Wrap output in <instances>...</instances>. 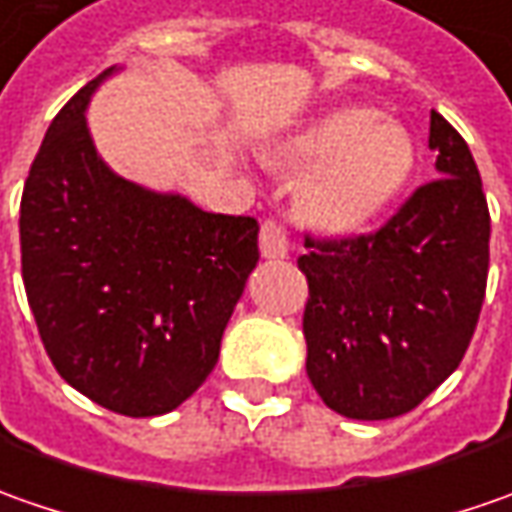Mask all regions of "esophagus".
Masks as SVG:
<instances>
[{
	"instance_id": "34e87169",
	"label": "esophagus",
	"mask_w": 512,
	"mask_h": 512,
	"mask_svg": "<svg viewBox=\"0 0 512 512\" xmlns=\"http://www.w3.org/2000/svg\"><path fill=\"white\" fill-rule=\"evenodd\" d=\"M260 255L266 260H283L289 257V229L286 223L269 218L260 226Z\"/></svg>"
}]
</instances>
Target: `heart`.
Returning <instances> with one entry per match:
<instances>
[{"label": "heart", "mask_w": 512, "mask_h": 512, "mask_svg": "<svg viewBox=\"0 0 512 512\" xmlns=\"http://www.w3.org/2000/svg\"><path fill=\"white\" fill-rule=\"evenodd\" d=\"M274 158L306 172L297 203L328 235H354L397 201L414 169L411 135L368 107H340L283 141Z\"/></svg>", "instance_id": "heart-1"}]
</instances>
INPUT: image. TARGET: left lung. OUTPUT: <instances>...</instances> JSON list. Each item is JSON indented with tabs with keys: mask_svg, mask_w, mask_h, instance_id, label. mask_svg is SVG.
I'll return each mask as SVG.
<instances>
[{
	"mask_svg": "<svg viewBox=\"0 0 512 512\" xmlns=\"http://www.w3.org/2000/svg\"><path fill=\"white\" fill-rule=\"evenodd\" d=\"M436 172L371 235L311 238L306 371L331 411L394 419L459 368L485 303L490 212L465 138L431 110Z\"/></svg>",
	"mask_w": 512,
	"mask_h": 512,
	"instance_id": "8db88e82",
	"label": "left lung"
}]
</instances>
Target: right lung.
Returning a JSON list of instances; mask_svg holds the SVG:
<instances>
[{
  "mask_svg": "<svg viewBox=\"0 0 512 512\" xmlns=\"http://www.w3.org/2000/svg\"><path fill=\"white\" fill-rule=\"evenodd\" d=\"M64 104L22 192V280L64 382L101 408L161 416L212 374L257 266V221L118 178L98 158L87 101Z\"/></svg>",
  "mask_w": 512,
  "mask_h": 512,
  "instance_id": "obj_1",
  "label": "right lung"
}]
</instances>
